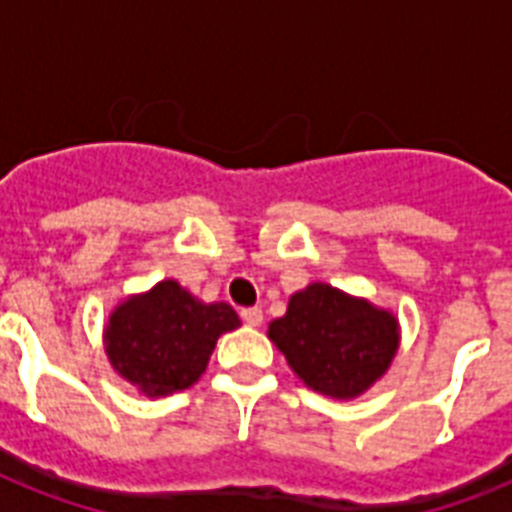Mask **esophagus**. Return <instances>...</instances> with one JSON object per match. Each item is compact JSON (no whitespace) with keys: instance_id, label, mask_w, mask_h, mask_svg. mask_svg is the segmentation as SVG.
Segmentation results:
<instances>
[{"instance_id":"obj_1","label":"esophagus","mask_w":512,"mask_h":512,"mask_svg":"<svg viewBox=\"0 0 512 512\" xmlns=\"http://www.w3.org/2000/svg\"><path fill=\"white\" fill-rule=\"evenodd\" d=\"M241 319H244V324H249V327H260V324H263V311H260V308H244V311H241Z\"/></svg>"}]
</instances>
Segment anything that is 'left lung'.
I'll return each instance as SVG.
<instances>
[{
  "mask_svg": "<svg viewBox=\"0 0 512 512\" xmlns=\"http://www.w3.org/2000/svg\"><path fill=\"white\" fill-rule=\"evenodd\" d=\"M268 340L289 369L321 396L350 401L388 372L401 324L388 308L313 281L289 297L287 313L268 324Z\"/></svg>",
  "mask_w": 512,
  "mask_h": 512,
  "instance_id": "obj_1",
  "label": "left lung"
}]
</instances>
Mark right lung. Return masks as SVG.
<instances>
[{
	"label": "right lung",
	"instance_id": "1",
	"mask_svg": "<svg viewBox=\"0 0 512 512\" xmlns=\"http://www.w3.org/2000/svg\"><path fill=\"white\" fill-rule=\"evenodd\" d=\"M239 327V313L228 303H204L180 281L162 279L108 313L103 348L114 372L140 396L162 398L191 388L217 337Z\"/></svg>",
	"mask_w": 512,
	"mask_h": 512
}]
</instances>
